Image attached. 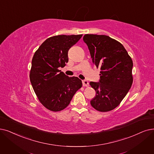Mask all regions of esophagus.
Returning <instances> with one entry per match:
<instances>
[{
    "label": "esophagus",
    "instance_id": "1",
    "mask_svg": "<svg viewBox=\"0 0 154 154\" xmlns=\"http://www.w3.org/2000/svg\"><path fill=\"white\" fill-rule=\"evenodd\" d=\"M82 83H83V87H88V86H89V83L87 80H83Z\"/></svg>",
    "mask_w": 154,
    "mask_h": 154
}]
</instances>
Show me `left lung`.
I'll list each match as a JSON object with an SVG mask.
<instances>
[{
    "instance_id": "8db88e82",
    "label": "left lung",
    "mask_w": 154,
    "mask_h": 154,
    "mask_svg": "<svg viewBox=\"0 0 154 154\" xmlns=\"http://www.w3.org/2000/svg\"><path fill=\"white\" fill-rule=\"evenodd\" d=\"M83 41L92 62L101 70L99 82L90 83L96 91L90 103L98 111H110L119 105L131 87L132 59L124 46L109 36L87 34Z\"/></svg>"
}]
</instances>
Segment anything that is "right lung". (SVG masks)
<instances>
[{
    "mask_svg": "<svg viewBox=\"0 0 154 154\" xmlns=\"http://www.w3.org/2000/svg\"><path fill=\"white\" fill-rule=\"evenodd\" d=\"M82 35L52 36L43 42L34 54L30 82L40 103L51 111L64 109L82 87L80 79L67 76L58 69L68 62V51Z\"/></svg>",
    "mask_w": 154,
    "mask_h": 154,
    "instance_id": "obj_1",
    "label": "right lung"
}]
</instances>
